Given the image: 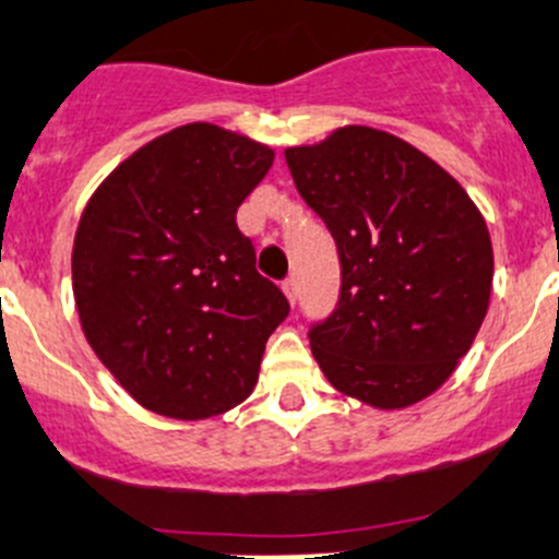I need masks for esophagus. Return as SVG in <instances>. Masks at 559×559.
<instances>
[{"label": "esophagus", "instance_id": "1", "mask_svg": "<svg viewBox=\"0 0 559 559\" xmlns=\"http://www.w3.org/2000/svg\"><path fill=\"white\" fill-rule=\"evenodd\" d=\"M283 290H285V296H288L290 305H296V299H299V283H296V276L283 280Z\"/></svg>", "mask_w": 559, "mask_h": 559}]
</instances>
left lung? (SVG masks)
Instances as JSON below:
<instances>
[{"mask_svg": "<svg viewBox=\"0 0 559 559\" xmlns=\"http://www.w3.org/2000/svg\"><path fill=\"white\" fill-rule=\"evenodd\" d=\"M285 160L341 260L335 310L307 332L321 371L371 407L421 402L452 377L488 313L485 218L438 163L371 127H343L285 150Z\"/></svg>", "mask_w": 559, "mask_h": 559, "instance_id": "8db88e82", "label": "left lung"}]
</instances>
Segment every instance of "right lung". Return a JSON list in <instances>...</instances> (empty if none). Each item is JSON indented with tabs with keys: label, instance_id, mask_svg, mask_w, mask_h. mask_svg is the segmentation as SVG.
<instances>
[{
	"label": "right lung",
	"instance_id": "add662e5",
	"mask_svg": "<svg viewBox=\"0 0 559 559\" xmlns=\"http://www.w3.org/2000/svg\"><path fill=\"white\" fill-rule=\"evenodd\" d=\"M263 143L186 124L127 157L91 197L71 254L91 349L152 413L199 421L243 402L290 313L235 213L271 168Z\"/></svg>",
	"mask_w": 559,
	"mask_h": 559
}]
</instances>
